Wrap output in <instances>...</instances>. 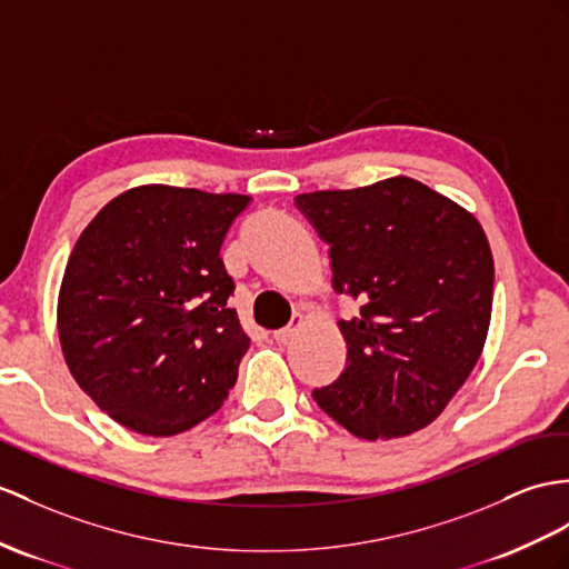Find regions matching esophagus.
Listing matches in <instances>:
<instances>
[{
    "label": "esophagus",
    "mask_w": 569,
    "mask_h": 569,
    "mask_svg": "<svg viewBox=\"0 0 569 569\" xmlns=\"http://www.w3.org/2000/svg\"><path fill=\"white\" fill-rule=\"evenodd\" d=\"M301 326V313H295L292 316V321H289V326H284V328H280V330H274L272 332V338L277 340V342H287V340H292V336H295V330Z\"/></svg>",
    "instance_id": "obj_1"
}]
</instances>
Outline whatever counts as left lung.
I'll return each mask as SVG.
<instances>
[{
	"label": "left lung",
	"mask_w": 569,
	"mask_h": 569,
	"mask_svg": "<svg viewBox=\"0 0 569 569\" xmlns=\"http://www.w3.org/2000/svg\"><path fill=\"white\" fill-rule=\"evenodd\" d=\"M295 204L328 243L332 289L362 303L340 321L345 369L313 400L362 439L418 432L461 389L488 338L495 266L482 227L406 176L303 192Z\"/></svg>",
	"instance_id": "8db88e82"
}]
</instances>
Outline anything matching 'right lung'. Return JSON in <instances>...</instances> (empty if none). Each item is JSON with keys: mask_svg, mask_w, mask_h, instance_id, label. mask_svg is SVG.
I'll return each instance as SVG.
<instances>
[{"mask_svg": "<svg viewBox=\"0 0 569 569\" xmlns=\"http://www.w3.org/2000/svg\"><path fill=\"white\" fill-rule=\"evenodd\" d=\"M248 196L142 186L81 231L64 268L58 328L69 371L132 432L171 437L210 418L251 348L227 307L219 258Z\"/></svg>", "mask_w": 569, "mask_h": 569, "instance_id": "obj_1", "label": "right lung"}]
</instances>
